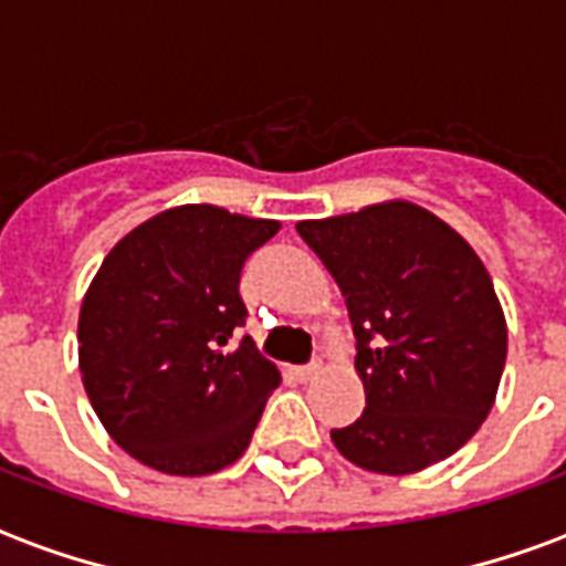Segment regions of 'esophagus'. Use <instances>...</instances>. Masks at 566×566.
<instances>
[{"instance_id": "obj_1", "label": "esophagus", "mask_w": 566, "mask_h": 566, "mask_svg": "<svg viewBox=\"0 0 566 566\" xmlns=\"http://www.w3.org/2000/svg\"><path fill=\"white\" fill-rule=\"evenodd\" d=\"M318 373H321V364H303V367H296V379L308 381V379H315Z\"/></svg>"}]
</instances>
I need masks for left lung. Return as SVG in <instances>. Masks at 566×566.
Returning <instances> with one entry per match:
<instances>
[{
	"mask_svg": "<svg viewBox=\"0 0 566 566\" xmlns=\"http://www.w3.org/2000/svg\"><path fill=\"white\" fill-rule=\"evenodd\" d=\"M355 327L367 409L331 430L369 473L406 475L449 458L485 421L506 364L491 275L449 223L412 202L300 221Z\"/></svg>",
	"mask_w": 566,
	"mask_h": 566,
	"instance_id": "left-lung-1",
	"label": "left lung"
}]
</instances>
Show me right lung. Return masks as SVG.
Segmentation results:
<instances>
[{"instance_id":"obj_1","label":"right lung","mask_w":566,"mask_h":566,"mask_svg":"<svg viewBox=\"0 0 566 566\" xmlns=\"http://www.w3.org/2000/svg\"><path fill=\"white\" fill-rule=\"evenodd\" d=\"M279 221L178 206L117 242L81 303L84 391L120 449L150 470L209 475L242 458L279 369L239 296L245 260Z\"/></svg>"}]
</instances>
